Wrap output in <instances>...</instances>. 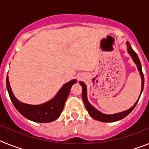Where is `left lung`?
Instances as JSON below:
<instances>
[{
  "label": "left lung",
  "mask_w": 149,
  "mask_h": 149,
  "mask_svg": "<svg viewBox=\"0 0 149 149\" xmlns=\"http://www.w3.org/2000/svg\"><path fill=\"white\" fill-rule=\"evenodd\" d=\"M127 52L129 53V54L131 55V57H132L133 60L135 63V64L137 66L138 70L139 72V74L141 76L142 79V88H141V93H140V95L142 94V92L143 90V87H144V75H143V71H142V66H141V63L139 61V59L138 57L137 54L135 53V51L132 49L131 46L130 45L128 42H127ZM80 84L82 86V98L83 101H84V105H85V107L87 110L88 113H89V115L93 117V119H95V120L100 121V122H116V121H119L120 119H123L125 116H127L131 111L134 109V107H136V104H137L138 101H139L140 96L139 97V99L137 100L136 103L134 104V106L132 107H131L130 109H128L127 110H125V111L121 112V113H116V114H112V115H108V114H104L102 113H101L100 111L96 110L94 107H93L89 103L87 99V96H86V84L83 83L82 81L80 82Z\"/></svg>",
  "instance_id": "1"
}]
</instances>
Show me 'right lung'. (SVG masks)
<instances>
[{"label": "right lung", "mask_w": 149, "mask_h": 149, "mask_svg": "<svg viewBox=\"0 0 149 149\" xmlns=\"http://www.w3.org/2000/svg\"><path fill=\"white\" fill-rule=\"evenodd\" d=\"M75 83L76 80H72L64 84L56 96L51 101L39 105H31L22 103L15 98L10 87L9 77L8 76L6 77V88L10 99L16 110L29 120L39 123L51 122L58 119L70 93L71 87Z\"/></svg>", "instance_id": "right-lung-1"}]
</instances>
